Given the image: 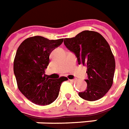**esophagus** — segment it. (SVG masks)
Here are the masks:
<instances>
[{
	"instance_id": "esophagus-1",
	"label": "esophagus",
	"mask_w": 129,
	"mask_h": 129,
	"mask_svg": "<svg viewBox=\"0 0 129 129\" xmlns=\"http://www.w3.org/2000/svg\"><path fill=\"white\" fill-rule=\"evenodd\" d=\"M69 80H70V81H73V82H74V81H75L74 79H69Z\"/></svg>"
}]
</instances>
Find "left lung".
Listing matches in <instances>:
<instances>
[{"label": "left lung", "instance_id": "1", "mask_svg": "<svg viewBox=\"0 0 129 129\" xmlns=\"http://www.w3.org/2000/svg\"><path fill=\"white\" fill-rule=\"evenodd\" d=\"M65 46L74 52L79 64L87 65L85 91L79 96L93 101L103 97L113 83L115 63L111 48L100 33L84 30L74 38L64 39Z\"/></svg>", "mask_w": 129, "mask_h": 129}]
</instances>
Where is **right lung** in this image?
<instances>
[{"instance_id": "add662e5", "label": "right lung", "mask_w": 129, "mask_h": 129, "mask_svg": "<svg viewBox=\"0 0 129 129\" xmlns=\"http://www.w3.org/2000/svg\"><path fill=\"white\" fill-rule=\"evenodd\" d=\"M63 42V39L50 40L35 36L23 41L17 50L14 63L16 81L19 90L33 103H52L58 97L61 83L68 79H50L44 71L51 52Z\"/></svg>"}]
</instances>
